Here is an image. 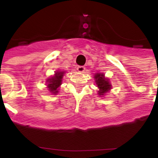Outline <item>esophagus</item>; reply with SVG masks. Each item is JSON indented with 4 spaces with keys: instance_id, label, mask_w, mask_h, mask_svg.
<instances>
[{
    "instance_id": "obj_1",
    "label": "esophagus",
    "mask_w": 158,
    "mask_h": 158,
    "mask_svg": "<svg viewBox=\"0 0 158 158\" xmlns=\"http://www.w3.org/2000/svg\"><path fill=\"white\" fill-rule=\"evenodd\" d=\"M77 70L79 72H84L85 70H86V69H85V67H83V66H78Z\"/></svg>"
}]
</instances>
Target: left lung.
<instances>
[{"label":"left lung","mask_w":158,"mask_h":158,"mask_svg":"<svg viewBox=\"0 0 158 158\" xmlns=\"http://www.w3.org/2000/svg\"><path fill=\"white\" fill-rule=\"evenodd\" d=\"M95 79V82L98 87V95L100 97L106 95V94L109 92L111 89L112 86L110 84V79L108 78L105 77L104 73H96L94 76Z\"/></svg>","instance_id":"8db88e82"}]
</instances>
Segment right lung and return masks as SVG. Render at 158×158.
Instances as JSON below:
<instances>
[{
	"label": "right lung",
	"instance_id": "add662e5",
	"mask_svg": "<svg viewBox=\"0 0 158 158\" xmlns=\"http://www.w3.org/2000/svg\"><path fill=\"white\" fill-rule=\"evenodd\" d=\"M65 72L57 70L54 72V75L47 79V88L53 95L58 94V88L62 83V79Z\"/></svg>",
	"mask_w": 158,
	"mask_h": 158
}]
</instances>
